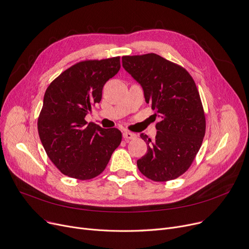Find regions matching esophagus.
Instances as JSON below:
<instances>
[{"instance_id":"34e87169","label":"esophagus","mask_w":249,"mask_h":249,"mask_svg":"<svg viewBox=\"0 0 249 249\" xmlns=\"http://www.w3.org/2000/svg\"><path fill=\"white\" fill-rule=\"evenodd\" d=\"M123 137H124V140H134L137 136L134 133H130V131L124 130V134H123Z\"/></svg>"}]
</instances>
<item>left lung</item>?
Segmentation results:
<instances>
[{"mask_svg":"<svg viewBox=\"0 0 249 249\" xmlns=\"http://www.w3.org/2000/svg\"><path fill=\"white\" fill-rule=\"evenodd\" d=\"M123 66L156 110L154 140L141 134L148 151L137 160L139 170L156 182L180 177L191 166L205 136L206 121L195 81L182 66L155 53L124 56Z\"/></svg>","mask_w":249,"mask_h":249,"instance_id":"1","label":"left lung"}]
</instances>
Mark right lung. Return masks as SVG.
Wrapping results in <instances>:
<instances>
[{
	"label": "right lung",
	"instance_id": "right-lung-1",
	"mask_svg": "<svg viewBox=\"0 0 249 249\" xmlns=\"http://www.w3.org/2000/svg\"><path fill=\"white\" fill-rule=\"evenodd\" d=\"M120 68V57L78 62L55 78L44 94L39 137L51 162L68 177L98 176L122 142L120 129L87 124L84 120Z\"/></svg>",
	"mask_w": 249,
	"mask_h": 249
}]
</instances>
